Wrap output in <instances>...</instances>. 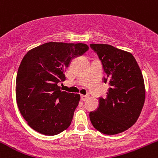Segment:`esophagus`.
Listing matches in <instances>:
<instances>
[{
  "instance_id": "34e87169",
  "label": "esophagus",
  "mask_w": 158,
  "mask_h": 158,
  "mask_svg": "<svg viewBox=\"0 0 158 158\" xmlns=\"http://www.w3.org/2000/svg\"><path fill=\"white\" fill-rule=\"evenodd\" d=\"M88 98V96L86 95H81V101H85Z\"/></svg>"
}]
</instances>
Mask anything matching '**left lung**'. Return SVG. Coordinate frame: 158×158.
Segmentation results:
<instances>
[{"mask_svg":"<svg viewBox=\"0 0 158 158\" xmlns=\"http://www.w3.org/2000/svg\"><path fill=\"white\" fill-rule=\"evenodd\" d=\"M102 64L108 83L106 99L99 98L97 110L90 112V122L105 135H117L137 122L146 98L144 80L137 61L131 52L109 44H90Z\"/></svg>","mask_w":158,"mask_h":158,"instance_id":"left-lung-1","label":"left lung"}]
</instances>
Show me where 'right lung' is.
<instances>
[{"label": "right lung", "mask_w": 158, "mask_h": 158, "mask_svg": "<svg viewBox=\"0 0 158 158\" xmlns=\"http://www.w3.org/2000/svg\"><path fill=\"white\" fill-rule=\"evenodd\" d=\"M88 49L82 43L48 42L23 56L16 77V101L32 129L52 136L70 126L80 95L61 91L57 84L65 80L72 59Z\"/></svg>", "instance_id": "add662e5"}]
</instances>
